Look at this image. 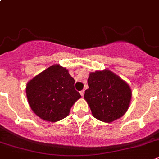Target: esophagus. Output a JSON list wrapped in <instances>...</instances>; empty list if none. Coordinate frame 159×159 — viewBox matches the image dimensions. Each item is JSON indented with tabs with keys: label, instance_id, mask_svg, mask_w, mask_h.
<instances>
[{
	"label": "esophagus",
	"instance_id": "1",
	"mask_svg": "<svg viewBox=\"0 0 159 159\" xmlns=\"http://www.w3.org/2000/svg\"><path fill=\"white\" fill-rule=\"evenodd\" d=\"M84 90H81V91L80 92V94H81V96H84Z\"/></svg>",
	"mask_w": 159,
	"mask_h": 159
}]
</instances>
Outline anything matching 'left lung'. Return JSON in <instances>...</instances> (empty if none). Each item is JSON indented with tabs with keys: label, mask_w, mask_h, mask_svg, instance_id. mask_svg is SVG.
Listing matches in <instances>:
<instances>
[{
	"label": "left lung",
	"mask_w": 159,
	"mask_h": 159,
	"mask_svg": "<svg viewBox=\"0 0 159 159\" xmlns=\"http://www.w3.org/2000/svg\"><path fill=\"white\" fill-rule=\"evenodd\" d=\"M84 98L96 119L111 122L125 115L132 93L121 78L108 70L91 73Z\"/></svg>",
	"instance_id": "obj_1"
}]
</instances>
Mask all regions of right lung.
<instances>
[{
  "label": "right lung",
  "instance_id": "obj_1",
  "mask_svg": "<svg viewBox=\"0 0 159 159\" xmlns=\"http://www.w3.org/2000/svg\"><path fill=\"white\" fill-rule=\"evenodd\" d=\"M26 97L32 111L41 119L52 122L66 118L81 97L75 79L66 68L53 65L27 83Z\"/></svg>",
  "mask_w": 159,
  "mask_h": 159
}]
</instances>
